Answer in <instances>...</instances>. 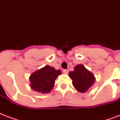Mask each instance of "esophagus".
I'll list each match as a JSON object with an SVG mask.
<instances>
[{
    "label": "esophagus",
    "instance_id": "esophagus-1",
    "mask_svg": "<svg viewBox=\"0 0 120 120\" xmlns=\"http://www.w3.org/2000/svg\"><path fill=\"white\" fill-rule=\"evenodd\" d=\"M63 71H64V73H65V74H68V70L65 69L63 70Z\"/></svg>",
    "mask_w": 120,
    "mask_h": 120
}]
</instances>
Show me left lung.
<instances>
[{
	"mask_svg": "<svg viewBox=\"0 0 120 120\" xmlns=\"http://www.w3.org/2000/svg\"><path fill=\"white\" fill-rule=\"evenodd\" d=\"M69 77L72 79V84L77 91L85 93L92 86L95 82V77L83 65H77L74 70L70 71Z\"/></svg>",
	"mask_w": 120,
	"mask_h": 120,
	"instance_id": "obj_1",
	"label": "left lung"
}]
</instances>
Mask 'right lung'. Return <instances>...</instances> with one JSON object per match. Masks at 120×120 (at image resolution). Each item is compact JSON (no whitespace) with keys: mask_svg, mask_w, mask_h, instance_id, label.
Instances as JSON below:
<instances>
[{"mask_svg":"<svg viewBox=\"0 0 120 120\" xmlns=\"http://www.w3.org/2000/svg\"><path fill=\"white\" fill-rule=\"evenodd\" d=\"M62 74L60 70L49 65L35 71L29 77L31 88L41 93H47L53 89L55 80Z\"/></svg>","mask_w":120,"mask_h":120,"instance_id":"add662e5","label":"right lung"}]
</instances>
